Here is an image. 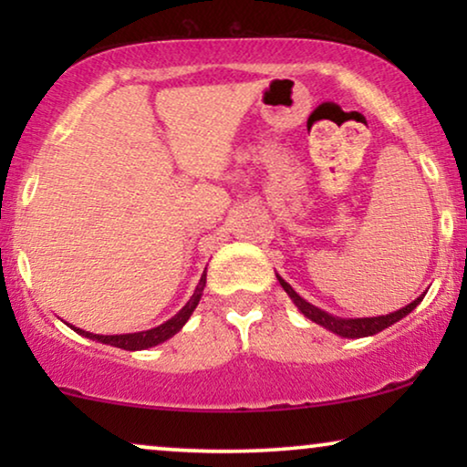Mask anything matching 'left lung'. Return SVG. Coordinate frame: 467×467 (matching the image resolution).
<instances>
[{"mask_svg": "<svg viewBox=\"0 0 467 467\" xmlns=\"http://www.w3.org/2000/svg\"><path fill=\"white\" fill-rule=\"evenodd\" d=\"M276 278H278L280 286H283V289L286 291V296L291 297V302L297 306V310L302 312L306 318H310L312 323L321 325V327L329 329L331 334L342 336V337H368V336L379 334V331L391 327L393 323H398L406 315H410V312L417 308V306L423 302V297H425V293H423V296H419L417 299H414V302L404 306V308H400V310H395V312H389V315L363 317V318H342V317L329 315V312H325L321 308H317V306H312L310 302H306V299L299 296V293L293 289V286L286 283V280L280 278L278 274H276Z\"/></svg>", "mask_w": 467, "mask_h": 467, "instance_id": "left-lung-1", "label": "left lung"}]
</instances>
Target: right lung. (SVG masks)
<instances>
[{
    "instance_id": "obj_1",
    "label": "right lung",
    "mask_w": 467,
    "mask_h": 467,
    "mask_svg": "<svg viewBox=\"0 0 467 467\" xmlns=\"http://www.w3.org/2000/svg\"><path fill=\"white\" fill-rule=\"evenodd\" d=\"M203 286H206V270H203L200 283H197V286H195V293L191 296L189 302L184 304L174 317L159 325V327H152V329H146V331H136V334H119V336L91 334V331L78 329V327H74V325H69V327H72L76 334L88 337V340H95V342H101V344H110V347L123 348V350H144V348L157 347V344L170 340L171 336H176L178 331L184 327V323L189 321L191 315H193V310L197 308V304H200Z\"/></svg>"
}]
</instances>
